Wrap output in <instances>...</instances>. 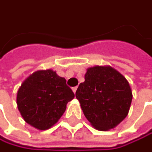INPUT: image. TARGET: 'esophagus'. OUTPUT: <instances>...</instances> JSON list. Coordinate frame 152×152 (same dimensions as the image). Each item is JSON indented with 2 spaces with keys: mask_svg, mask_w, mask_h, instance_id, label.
<instances>
[{
  "mask_svg": "<svg viewBox=\"0 0 152 152\" xmlns=\"http://www.w3.org/2000/svg\"><path fill=\"white\" fill-rule=\"evenodd\" d=\"M72 90H73L74 94H75V92H77V86H75V87L72 88Z\"/></svg>",
  "mask_w": 152,
  "mask_h": 152,
  "instance_id": "1",
  "label": "esophagus"
}]
</instances>
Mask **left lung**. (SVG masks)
Listing matches in <instances>:
<instances>
[{
    "instance_id": "8db88e82",
    "label": "left lung",
    "mask_w": 152,
    "mask_h": 152,
    "mask_svg": "<svg viewBox=\"0 0 152 152\" xmlns=\"http://www.w3.org/2000/svg\"><path fill=\"white\" fill-rule=\"evenodd\" d=\"M75 97L92 126L106 131L127 116L133 94L127 80L119 72L110 66H97L87 69Z\"/></svg>"
}]
</instances>
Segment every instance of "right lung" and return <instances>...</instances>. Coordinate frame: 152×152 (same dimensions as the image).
Instances as JSON below:
<instances>
[{
	"label": "right lung",
	"instance_id": "add662e5",
	"mask_svg": "<svg viewBox=\"0 0 152 152\" xmlns=\"http://www.w3.org/2000/svg\"><path fill=\"white\" fill-rule=\"evenodd\" d=\"M75 97L66 79L48 69L34 73L18 91L17 104L24 120L39 130L50 128Z\"/></svg>",
	"mask_w": 152,
	"mask_h": 152
}]
</instances>
